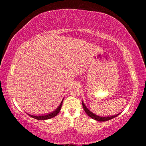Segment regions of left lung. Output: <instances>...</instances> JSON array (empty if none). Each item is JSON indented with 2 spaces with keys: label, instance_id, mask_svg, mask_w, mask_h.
<instances>
[{
  "label": "left lung",
  "instance_id": "obj_1",
  "mask_svg": "<svg viewBox=\"0 0 146 146\" xmlns=\"http://www.w3.org/2000/svg\"><path fill=\"white\" fill-rule=\"evenodd\" d=\"M82 106H83V108L85 112L86 113V114H87L89 117H90L91 118H93V119L95 120H97V121H102V122H104V121H107V120H110L111 119H113V118H114L115 117H117L118 115L120 114V113H118V114H117L115 115H113V116H111V117H100V116H98L97 115L94 114L93 113H92L91 111H90V110H88V109L86 108V106H85L84 103L82 102Z\"/></svg>",
  "mask_w": 146,
  "mask_h": 146
}]
</instances>
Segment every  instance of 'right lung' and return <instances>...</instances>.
Listing matches in <instances>:
<instances>
[{
    "instance_id": "obj_1",
    "label": "right lung",
    "mask_w": 146,
    "mask_h": 146,
    "mask_svg": "<svg viewBox=\"0 0 146 146\" xmlns=\"http://www.w3.org/2000/svg\"><path fill=\"white\" fill-rule=\"evenodd\" d=\"M62 102H63V100H62V102L60 103V104L59 105L58 107L56 109V110L54 111L51 112L50 113H48V114L47 115H38V116H36V115H32L30 114H28V115L30 116L32 118H35L36 120H48L49 119V118H51L54 117H55L58 115V113L60 111V110H61V107H62Z\"/></svg>"
}]
</instances>
